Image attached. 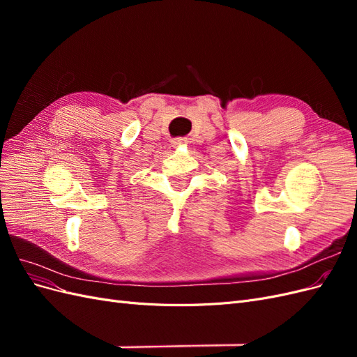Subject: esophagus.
<instances>
[{
  "mask_svg": "<svg viewBox=\"0 0 357 357\" xmlns=\"http://www.w3.org/2000/svg\"><path fill=\"white\" fill-rule=\"evenodd\" d=\"M181 144H185V139H183V138L174 139V146H181Z\"/></svg>",
  "mask_w": 357,
  "mask_h": 357,
  "instance_id": "esophagus-1",
  "label": "esophagus"
}]
</instances>
